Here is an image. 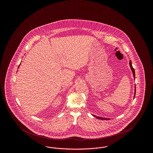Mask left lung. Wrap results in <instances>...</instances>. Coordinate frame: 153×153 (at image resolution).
Segmentation results:
<instances>
[{
  "label": "left lung",
  "instance_id": "obj_1",
  "mask_svg": "<svg viewBox=\"0 0 153 153\" xmlns=\"http://www.w3.org/2000/svg\"><path fill=\"white\" fill-rule=\"evenodd\" d=\"M130 68H131V70H132V73H133V76H134V79L135 78V70H134V69L133 68V67H132V62H131V61H130ZM135 88L136 89V87H135ZM135 92H136V89H135V94H134V97H135ZM93 116L94 117H96V118H97V119H101V120H109V119H107V118H104V117H96L95 115H93Z\"/></svg>",
  "mask_w": 153,
  "mask_h": 153
}]
</instances>
